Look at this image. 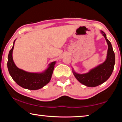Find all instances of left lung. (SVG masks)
Returning <instances> with one entry per match:
<instances>
[{"mask_svg":"<svg viewBox=\"0 0 122 122\" xmlns=\"http://www.w3.org/2000/svg\"><path fill=\"white\" fill-rule=\"evenodd\" d=\"M101 33L108 44V50L106 59L102 64L91 70L84 74H79L74 71V77L80 83L89 87H95L102 84L107 80L112 73L115 64V55L111 43L107 39L106 35L101 30Z\"/></svg>","mask_w":122,"mask_h":122,"instance_id":"8db88e82","label":"left lung"}]
</instances>
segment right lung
I'll return each mask as SVG.
<instances>
[{
    "mask_svg": "<svg viewBox=\"0 0 122 122\" xmlns=\"http://www.w3.org/2000/svg\"><path fill=\"white\" fill-rule=\"evenodd\" d=\"M15 41H14L12 49L9 51L7 65L10 76L18 85L25 89L38 90L42 88L51 80L56 61L50 63L48 68L41 73L28 72L19 68L15 64L12 58V51Z\"/></svg>",
    "mask_w": 122,
    "mask_h": 122,
    "instance_id": "right-lung-1",
    "label": "right lung"
}]
</instances>
